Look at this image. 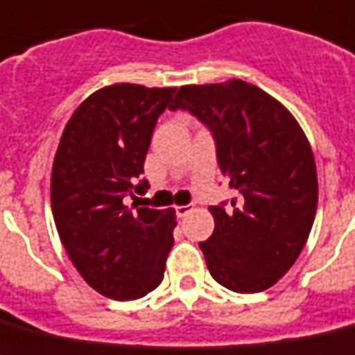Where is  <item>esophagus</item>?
I'll return each instance as SVG.
<instances>
[{"label": "esophagus", "instance_id": "esophagus-1", "mask_svg": "<svg viewBox=\"0 0 355 355\" xmlns=\"http://www.w3.org/2000/svg\"><path fill=\"white\" fill-rule=\"evenodd\" d=\"M192 211V205H180L175 207V216L178 218H185L189 212Z\"/></svg>", "mask_w": 355, "mask_h": 355}]
</instances>
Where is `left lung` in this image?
<instances>
[{"label": "left lung", "instance_id": "left-lung-1", "mask_svg": "<svg viewBox=\"0 0 355 355\" xmlns=\"http://www.w3.org/2000/svg\"><path fill=\"white\" fill-rule=\"evenodd\" d=\"M172 112L211 132L234 198L211 205L214 232L200 242L218 284L258 293L288 273L310 236L317 170L310 143L279 101L243 80L183 86Z\"/></svg>", "mask_w": 355, "mask_h": 355}]
</instances>
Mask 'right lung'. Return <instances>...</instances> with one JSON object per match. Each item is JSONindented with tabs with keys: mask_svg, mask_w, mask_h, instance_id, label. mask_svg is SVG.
<instances>
[{
	"mask_svg": "<svg viewBox=\"0 0 355 355\" xmlns=\"http://www.w3.org/2000/svg\"><path fill=\"white\" fill-rule=\"evenodd\" d=\"M175 87L113 84L76 107L51 175V207L65 251L104 297L141 299L161 284L178 225L172 209L126 207L148 191L144 159Z\"/></svg>",
	"mask_w": 355,
	"mask_h": 355,
	"instance_id": "obj_1",
	"label": "right lung"
}]
</instances>
